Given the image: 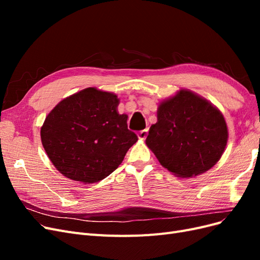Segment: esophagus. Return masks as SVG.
Here are the masks:
<instances>
[{"label":"esophagus","instance_id":"esophagus-1","mask_svg":"<svg viewBox=\"0 0 260 260\" xmlns=\"http://www.w3.org/2000/svg\"><path fill=\"white\" fill-rule=\"evenodd\" d=\"M147 130H142V131H139L138 132V137H139V139L140 140H142V141H144L145 139H146V137H147Z\"/></svg>","mask_w":260,"mask_h":260}]
</instances>
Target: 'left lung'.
I'll return each mask as SVG.
<instances>
[{
    "instance_id": "left-lung-1",
    "label": "left lung",
    "mask_w": 260,
    "mask_h": 260,
    "mask_svg": "<svg viewBox=\"0 0 260 260\" xmlns=\"http://www.w3.org/2000/svg\"><path fill=\"white\" fill-rule=\"evenodd\" d=\"M228 142L223 115L190 90H180L157 109V122L145 143L162 167L180 178H192L214 167Z\"/></svg>"
}]
</instances>
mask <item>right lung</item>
<instances>
[{
    "label": "right lung",
    "mask_w": 260,
    "mask_h": 260,
    "mask_svg": "<svg viewBox=\"0 0 260 260\" xmlns=\"http://www.w3.org/2000/svg\"><path fill=\"white\" fill-rule=\"evenodd\" d=\"M116 94L86 88L55 106L41 127L42 145L61 175L82 183L105 179L138 141Z\"/></svg>",
    "instance_id": "right-lung-1"
}]
</instances>
